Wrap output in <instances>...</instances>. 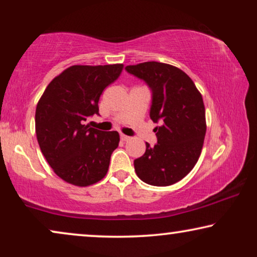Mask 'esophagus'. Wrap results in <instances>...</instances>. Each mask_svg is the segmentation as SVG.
Masks as SVG:
<instances>
[{
    "mask_svg": "<svg viewBox=\"0 0 257 257\" xmlns=\"http://www.w3.org/2000/svg\"><path fill=\"white\" fill-rule=\"evenodd\" d=\"M120 139L122 140V142H128V140H130V139H131V138H130V137H128V136L121 135V136H120Z\"/></svg>",
    "mask_w": 257,
    "mask_h": 257,
    "instance_id": "obj_1",
    "label": "esophagus"
}]
</instances>
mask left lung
Listing matches in <instances>:
<instances>
[{
  "mask_svg": "<svg viewBox=\"0 0 257 257\" xmlns=\"http://www.w3.org/2000/svg\"><path fill=\"white\" fill-rule=\"evenodd\" d=\"M126 71L144 79L152 90L150 117L160 122L153 130L158 143L135 160L140 180L170 186L184 179L198 163L206 135L202 96L187 73L159 62L127 65Z\"/></svg>",
  "mask_w": 257,
  "mask_h": 257,
  "instance_id": "8db88e82",
  "label": "left lung"
}]
</instances>
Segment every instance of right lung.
Wrapping results in <instances>:
<instances>
[{"instance_id":"right-lung-1","label":"right lung","mask_w":257,"mask_h":257,"mask_svg":"<svg viewBox=\"0 0 257 257\" xmlns=\"http://www.w3.org/2000/svg\"><path fill=\"white\" fill-rule=\"evenodd\" d=\"M124 65H72L56 76L38 100L35 113L37 142L48 164L62 180L86 187L107 173L119 145L117 131L85 124L98 114L100 94L118 79Z\"/></svg>"}]
</instances>
